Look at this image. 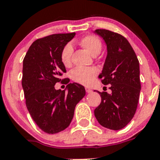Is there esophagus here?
<instances>
[{
    "instance_id": "34e87169",
    "label": "esophagus",
    "mask_w": 160,
    "mask_h": 160,
    "mask_svg": "<svg viewBox=\"0 0 160 160\" xmlns=\"http://www.w3.org/2000/svg\"><path fill=\"white\" fill-rule=\"evenodd\" d=\"M86 91L87 92H92V89H90V88H89V87H86Z\"/></svg>"
}]
</instances>
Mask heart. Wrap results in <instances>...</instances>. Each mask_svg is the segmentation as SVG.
<instances>
[{"label":"heart","instance_id":"heart-1","mask_svg":"<svg viewBox=\"0 0 160 160\" xmlns=\"http://www.w3.org/2000/svg\"><path fill=\"white\" fill-rule=\"evenodd\" d=\"M80 45L86 48L92 56H96L100 54L102 49V42L98 37L95 35H86L80 40ZM74 48L71 43H67L60 51V60L65 67L71 64ZM98 73L95 68H76L71 71V78L73 81L84 86H89L93 82Z\"/></svg>","mask_w":160,"mask_h":160}]
</instances>
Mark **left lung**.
Returning <instances> with one entry per match:
<instances>
[{
    "label": "left lung",
    "mask_w": 160,
    "mask_h": 160,
    "mask_svg": "<svg viewBox=\"0 0 160 160\" xmlns=\"http://www.w3.org/2000/svg\"><path fill=\"white\" fill-rule=\"evenodd\" d=\"M95 33L103 38L108 50L99 78L104 85L110 84L112 92H98L101 102L94 115L102 127L121 130L131 121L138 107L141 92L139 61L122 35L104 29H97Z\"/></svg>",
    "instance_id": "left-lung-1"
}]
</instances>
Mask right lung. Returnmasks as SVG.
<instances>
[{"mask_svg": "<svg viewBox=\"0 0 160 160\" xmlns=\"http://www.w3.org/2000/svg\"><path fill=\"white\" fill-rule=\"evenodd\" d=\"M74 35L56 33L37 39L23 59L22 86L27 110L39 128L50 134L68 128L76 105L86 95L84 86L75 82L67 86V92L54 86L59 82H70L61 79L67 71L60 55Z\"/></svg>", "mask_w": 160, "mask_h": 160, "instance_id": "add662e5", "label": "right lung"}]
</instances>
